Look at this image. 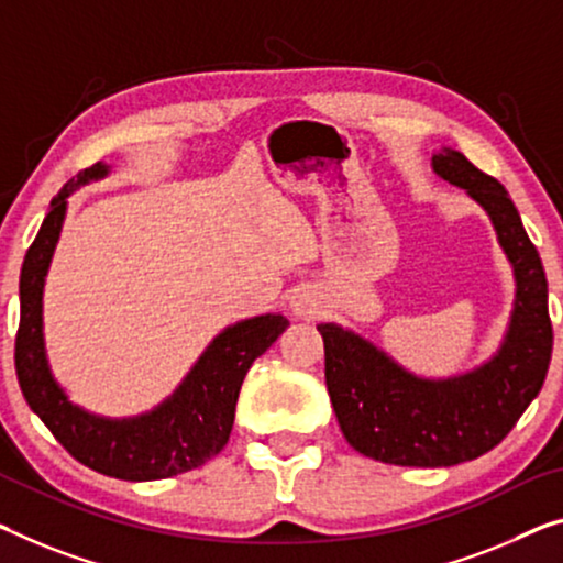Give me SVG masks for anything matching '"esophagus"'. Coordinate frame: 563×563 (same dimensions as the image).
<instances>
[{
	"mask_svg": "<svg viewBox=\"0 0 563 563\" xmlns=\"http://www.w3.org/2000/svg\"><path fill=\"white\" fill-rule=\"evenodd\" d=\"M290 310L298 318H316L321 313V298H318V292L313 288L300 285V288L290 292Z\"/></svg>",
	"mask_w": 563,
	"mask_h": 563,
	"instance_id": "esophagus-1",
	"label": "esophagus"
}]
</instances>
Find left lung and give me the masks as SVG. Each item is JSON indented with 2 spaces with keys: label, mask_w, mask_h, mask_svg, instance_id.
I'll use <instances>...</instances> for the list:
<instances>
[{
  "label": "left lung",
  "mask_w": 563,
  "mask_h": 563,
  "mask_svg": "<svg viewBox=\"0 0 563 563\" xmlns=\"http://www.w3.org/2000/svg\"><path fill=\"white\" fill-rule=\"evenodd\" d=\"M432 172L485 209L514 267L516 300L500 349L465 374L427 379L364 335L318 323L343 438L366 457L405 467H450L496 448L541 391L553 346L547 273L506 187L455 148L432 154Z\"/></svg>",
  "instance_id": "8db88e82"
}]
</instances>
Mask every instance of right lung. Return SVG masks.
I'll list each match as a JSON object with an SVG mask.
<instances>
[{"instance_id":"obj_1","label":"right lung","mask_w":563,"mask_h":563,"mask_svg":"<svg viewBox=\"0 0 563 563\" xmlns=\"http://www.w3.org/2000/svg\"><path fill=\"white\" fill-rule=\"evenodd\" d=\"M106 174L108 166L98 162L73 176L49 201L45 222L24 255L20 331L14 341L16 379L32 412L78 463L119 481H162L205 465L228 444L247 368L290 323L280 313H265L228 325L214 335L172 397L144 415L111 419L73 405L49 372L42 333V292L63 232L67 197Z\"/></svg>"}]
</instances>
